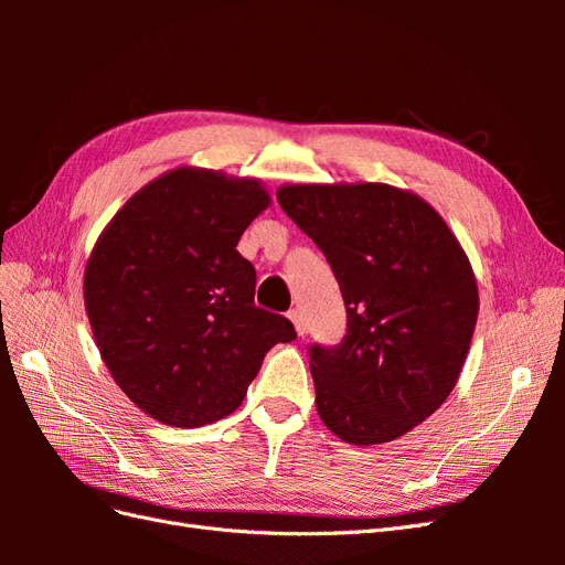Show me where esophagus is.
<instances>
[{
	"label": "esophagus",
	"instance_id": "obj_1",
	"mask_svg": "<svg viewBox=\"0 0 565 565\" xmlns=\"http://www.w3.org/2000/svg\"><path fill=\"white\" fill-rule=\"evenodd\" d=\"M287 318L295 322V330H297V334H299V337H303L306 332H309V328H306V320L301 318V313H299V311H289V313H287Z\"/></svg>",
	"mask_w": 565,
	"mask_h": 565
}]
</instances>
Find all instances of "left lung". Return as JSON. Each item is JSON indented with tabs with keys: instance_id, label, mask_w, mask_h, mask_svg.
Masks as SVG:
<instances>
[{
	"instance_id": "obj_1",
	"label": "left lung",
	"mask_w": 565,
	"mask_h": 565,
	"mask_svg": "<svg viewBox=\"0 0 565 565\" xmlns=\"http://www.w3.org/2000/svg\"><path fill=\"white\" fill-rule=\"evenodd\" d=\"M278 202L347 306L344 339L309 347L320 419L353 446L407 434L465 365L478 318L467 254L431 204L386 183L285 185Z\"/></svg>"
}]
</instances>
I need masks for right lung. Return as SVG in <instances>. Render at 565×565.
I'll list each match as a JSON object with an SVG mask.
<instances>
[{
    "instance_id": "right-lung-1",
    "label": "right lung",
    "mask_w": 565,
    "mask_h": 565,
    "mask_svg": "<svg viewBox=\"0 0 565 565\" xmlns=\"http://www.w3.org/2000/svg\"><path fill=\"white\" fill-rule=\"evenodd\" d=\"M254 179L181 167L141 188L98 237L84 303L113 380L169 426L212 424L243 403L295 324L254 303L237 241L268 207Z\"/></svg>"
}]
</instances>
